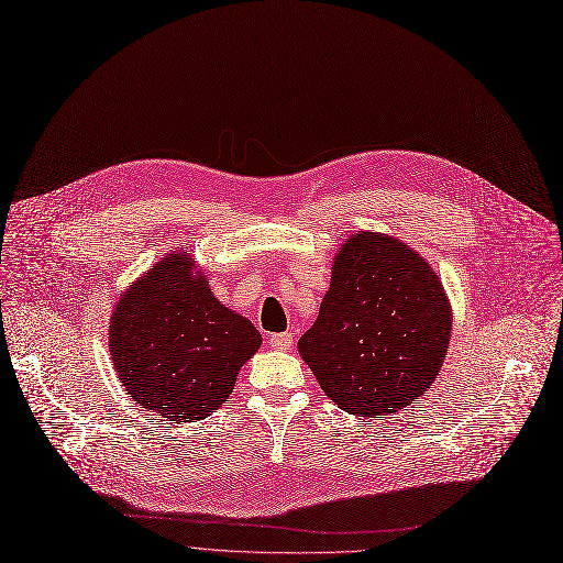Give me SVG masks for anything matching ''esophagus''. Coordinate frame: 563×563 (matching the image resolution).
Returning a JSON list of instances; mask_svg holds the SVG:
<instances>
[{
  "instance_id": "1",
  "label": "esophagus",
  "mask_w": 563,
  "mask_h": 563,
  "mask_svg": "<svg viewBox=\"0 0 563 563\" xmlns=\"http://www.w3.org/2000/svg\"><path fill=\"white\" fill-rule=\"evenodd\" d=\"M269 346L276 351H285L291 346V333H276L269 338Z\"/></svg>"
}]
</instances>
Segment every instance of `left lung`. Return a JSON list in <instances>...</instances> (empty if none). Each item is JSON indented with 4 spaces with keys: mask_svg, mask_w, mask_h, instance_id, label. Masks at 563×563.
Instances as JSON below:
<instances>
[{
    "mask_svg": "<svg viewBox=\"0 0 563 563\" xmlns=\"http://www.w3.org/2000/svg\"><path fill=\"white\" fill-rule=\"evenodd\" d=\"M450 338L452 306L433 266L397 236L358 230L333 257L299 353L329 399L349 416L376 418L433 386Z\"/></svg>",
    "mask_w": 563,
    "mask_h": 563,
    "instance_id": "1",
    "label": "left lung"
}]
</instances>
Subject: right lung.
Masks as SVG:
<instances>
[{
	"label": "right lung",
	"mask_w": 563,
	"mask_h": 563,
	"mask_svg": "<svg viewBox=\"0 0 563 563\" xmlns=\"http://www.w3.org/2000/svg\"><path fill=\"white\" fill-rule=\"evenodd\" d=\"M260 344L257 329L214 297L185 251L136 278L109 319L118 380L141 408L175 424L217 412Z\"/></svg>",
	"instance_id": "obj_1"
}]
</instances>
